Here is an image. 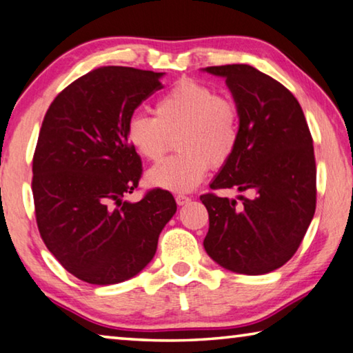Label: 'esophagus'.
Returning <instances> with one entry per match:
<instances>
[{
  "mask_svg": "<svg viewBox=\"0 0 353 353\" xmlns=\"http://www.w3.org/2000/svg\"><path fill=\"white\" fill-rule=\"evenodd\" d=\"M175 200H176V205H180V206H183V205H186V203H189L190 199L189 195H184V194H176L175 195Z\"/></svg>",
  "mask_w": 353,
  "mask_h": 353,
  "instance_id": "obj_1",
  "label": "esophagus"
}]
</instances>
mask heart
<instances>
[{"label": "heart", "instance_id": "1", "mask_svg": "<svg viewBox=\"0 0 353 353\" xmlns=\"http://www.w3.org/2000/svg\"><path fill=\"white\" fill-rule=\"evenodd\" d=\"M126 137L147 161L163 158L175 137L180 152L152 167L147 181L184 192L200 184L210 164L222 167L234 154L241 137L239 108L211 85L183 79L156 100L154 115H132Z\"/></svg>", "mask_w": 353, "mask_h": 353}]
</instances>
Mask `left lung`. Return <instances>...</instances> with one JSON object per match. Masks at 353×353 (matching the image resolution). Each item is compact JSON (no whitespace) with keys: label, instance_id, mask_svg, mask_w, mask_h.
Wrapping results in <instances>:
<instances>
[{"label":"left lung","instance_id":"left-lung-1","mask_svg":"<svg viewBox=\"0 0 353 353\" xmlns=\"http://www.w3.org/2000/svg\"><path fill=\"white\" fill-rule=\"evenodd\" d=\"M205 72L225 78L241 117L238 148L211 189L248 194L201 195L210 214L205 250L231 272L269 274L294 256L313 221V137L297 98L269 74L245 63Z\"/></svg>","mask_w":353,"mask_h":353}]
</instances>
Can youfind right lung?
I'll return each mask as SVG.
<instances>
[{"mask_svg": "<svg viewBox=\"0 0 353 353\" xmlns=\"http://www.w3.org/2000/svg\"><path fill=\"white\" fill-rule=\"evenodd\" d=\"M164 73L100 67L67 85L45 114L32 158L40 236L62 268L90 285H115L152 261L176 212L169 190L123 200L142 163L126 137L134 109Z\"/></svg>", "mask_w": 353, "mask_h": 353, "instance_id": "1", "label": "right lung"}]
</instances>
